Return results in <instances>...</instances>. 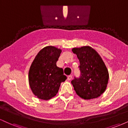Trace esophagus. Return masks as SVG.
<instances>
[{
	"label": "esophagus",
	"mask_w": 128,
	"mask_h": 128,
	"mask_svg": "<svg viewBox=\"0 0 128 128\" xmlns=\"http://www.w3.org/2000/svg\"><path fill=\"white\" fill-rule=\"evenodd\" d=\"M72 79V75H69V76H68V77H67V80H70Z\"/></svg>",
	"instance_id": "34e87169"
}]
</instances>
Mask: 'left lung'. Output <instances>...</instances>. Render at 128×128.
I'll use <instances>...</instances> for the list:
<instances>
[{
  "mask_svg": "<svg viewBox=\"0 0 128 128\" xmlns=\"http://www.w3.org/2000/svg\"><path fill=\"white\" fill-rule=\"evenodd\" d=\"M80 65V76L72 80L78 95L84 99L98 98L106 90L109 76L102 58L94 49L89 46L73 48Z\"/></svg>",
  "mask_w": 128,
  "mask_h": 128,
  "instance_id": "obj_1",
  "label": "left lung"
}]
</instances>
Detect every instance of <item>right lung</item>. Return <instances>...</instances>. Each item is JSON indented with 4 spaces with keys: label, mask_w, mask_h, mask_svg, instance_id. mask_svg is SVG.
I'll use <instances>...</instances> for the list:
<instances>
[{
    "label": "right lung",
    "mask_w": 128,
    "mask_h": 128,
    "mask_svg": "<svg viewBox=\"0 0 128 128\" xmlns=\"http://www.w3.org/2000/svg\"><path fill=\"white\" fill-rule=\"evenodd\" d=\"M61 50L47 46L38 52L29 72V82L33 93L42 100L56 96L60 85L67 76L63 69L56 66Z\"/></svg>",
    "instance_id": "1"
}]
</instances>
